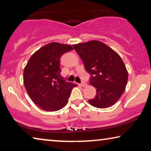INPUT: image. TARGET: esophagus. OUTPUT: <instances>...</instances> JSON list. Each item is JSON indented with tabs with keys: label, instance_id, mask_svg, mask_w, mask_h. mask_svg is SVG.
Listing matches in <instances>:
<instances>
[{
	"label": "esophagus",
	"instance_id": "esophagus-1",
	"mask_svg": "<svg viewBox=\"0 0 151 151\" xmlns=\"http://www.w3.org/2000/svg\"><path fill=\"white\" fill-rule=\"evenodd\" d=\"M80 85H81L82 87H85V86L87 85V84H86V82H82V83L80 84Z\"/></svg>",
	"mask_w": 151,
	"mask_h": 151
}]
</instances>
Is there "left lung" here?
Here are the masks:
<instances>
[{
  "mask_svg": "<svg viewBox=\"0 0 151 151\" xmlns=\"http://www.w3.org/2000/svg\"><path fill=\"white\" fill-rule=\"evenodd\" d=\"M73 46L86 71L91 74L90 84L96 88V98L88 100L89 104L99 109L113 106L121 98L128 82V71L121 57L98 40Z\"/></svg>",
  "mask_w": 151,
  "mask_h": 151,
  "instance_id": "1",
  "label": "left lung"
}]
</instances>
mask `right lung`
<instances>
[{
    "label": "right lung",
    "instance_id": "1",
    "mask_svg": "<svg viewBox=\"0 0 151 151\" xmlns=\"http://www.w3.org/2000/svg\"><path fill=\"white\" fill-rule=\"evenodd\" d=\"M73 49L71 45L51 42L37 50L24 69L27 92L37 106L46 111H56L67 104L72 88L77 86L62 79V55Z\"/></svg>",
    "mask_w": 151,
    "mask_h": 151
}]
</instances>
